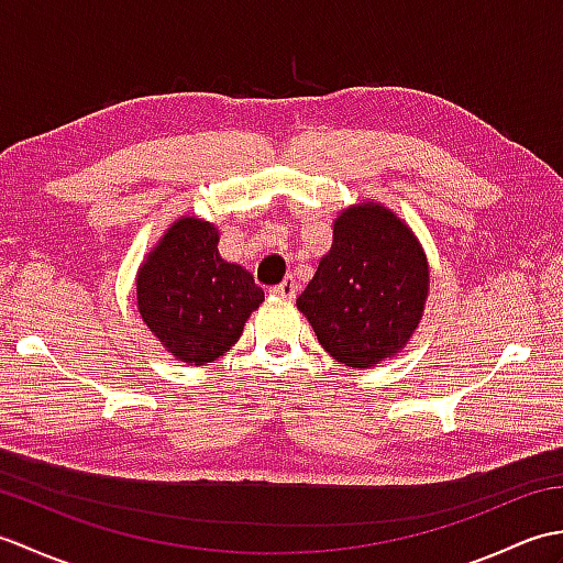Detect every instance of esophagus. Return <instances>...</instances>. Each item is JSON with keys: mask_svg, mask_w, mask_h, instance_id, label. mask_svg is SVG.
Segmentation results:
<instances>
[{"mask_svg": "<svg viewBox=\"0 0 563 563\" xmlns=\"http://www.w3.org/2000/svg\"><path fill=\"white\" fill-rule=\"evenodd\" d=\"M271 292L278 295V297H285V300H292L295 292H297V283H295V278H285L280 285L271 288Z\"/></svg>", "mask_w": 563, "mask_h": 563, "instance_id": "esophagus-1", "label": "esophagus"}]
</instances>
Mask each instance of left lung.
<instances>
[{
  "label": "left lung",
  "mask_w": 563,
  "mask_h": 563,
  "mask_svg": "<svg viewBox=\"0 0 563 563\" xmlns=\"http://www.w3.org/2000/svg\"><path fill=\"white\" fill-rule=\"evenodd\" d=\"M430 266L409 222L363 200L333 220L331 249L297 297L324 351L349 367L399 355L423 319Z\"/></svg>",
  "instance_id": "obj_1"
}]
</instances>
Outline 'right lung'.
<instances>
[{"label": "right lung", "mask_w": 563, "mask_h": 563, "mask_svg": "<svg viewBox=\"0 0 563 563\" xmlns=\"http://www.w3.org/2000/svg\"><path fill=\"white\" fill-rule=\"evenodd\" d=\"M218 242L212 222L181 214L135 275L137 312L178 363L206 365L224 355L263 302L254 275L224 261Z\"/></svg>", "instance_id": "1"}]
</instances>
